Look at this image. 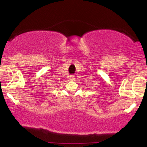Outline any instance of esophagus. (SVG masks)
I'll list each match as a JSON object with an SVG mask.
<instances>
[{"label": "esophagus", "mask_w": 147, "mask_h": 147, "mask_svg": "<svg viewBox=\"0 0 147 147\" xmlns=\"http://www.w3.org/2000/svg\"><path fill=\"white\" fill-rule=\"evenodd\" d=\"M70 80H72V81H73V80H75V76H74V75H72V76H70Z\"/></svg>", "instance_id": "1"}]
</instances>
